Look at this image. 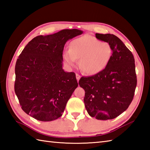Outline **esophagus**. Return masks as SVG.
Returning <instances> with one entry per match:
<instances>
[{"mask_svg":"<svg viewBox=\"0 0 150 150\" xmlns=\"http://www.w3.org/2000/svg\"><path fill=\"white\" fill-rule=\"evenodd\" d=\"M76 78H77V81L79 82V79H80V78H81L80 75L78 74V73H76Z\"/></svg>","mask_w":150,"mask_h":150,"instance_id":"1","label":"esophagus"}]
</instances>
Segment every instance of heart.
Listing matches in <instances>:
<instances>
[{
	"mask_svg": "<svg viewBox=\"0 0 150 150\" xmlns=\"http://www.w3.org/2000/svg\"><path fill=\"white\" fill-rule=\"evenodd\" d=\"M112 54L113 49L109 43L85 35L72 41L69 49L64 51L63 58L69 66H75L80 59L79 66L82 71L95 75L106 68Z\"/></svg>",
	"mask_w": 150,
	"mask_h": 150,
	"instance_id": "heart-1",
	"label": "heart"
}]
</instances>
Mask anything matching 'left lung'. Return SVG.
<instances>
[{
	"mask_svg": "<svg viewBox=\"0 0 150 150\" xmlns=\"http://www.w3.org/2000/svg\"><path fill=\"white\" fill-rule=\"evenodd\" d=\"M95 37L110 44L112 56L103 71L81 77L79 84L85 91L84 103L88 114L98 120H110L126 111L133 100L137 86L135 59L117 36L96 33Z\"/></svg>",
	"mask_w": 150,
	"mask_h": 150,
	"instance_id": "8db88e82",
	"label": "left lung"
}]
</instances>
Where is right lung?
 Returning <instances> with one entry per match:
<instances>
[{"instance_id": "right-lung-1", "label": "right lung", "mask_w": 150, "mask_h": 150, "mask_svg": "<svg viewBox=\"0 0 150 150\" xmlns=\"http://www.w3.org/2000/svg\"><path fill=\"white\" fill-rule=\"evenodd\" d=\"M83 31L62 30L33 38L15 64V92L25 113L38 120L52 121L62 116L78 86L75 74L62 69L66 42Z\"/></svg>"}]
</instances>
